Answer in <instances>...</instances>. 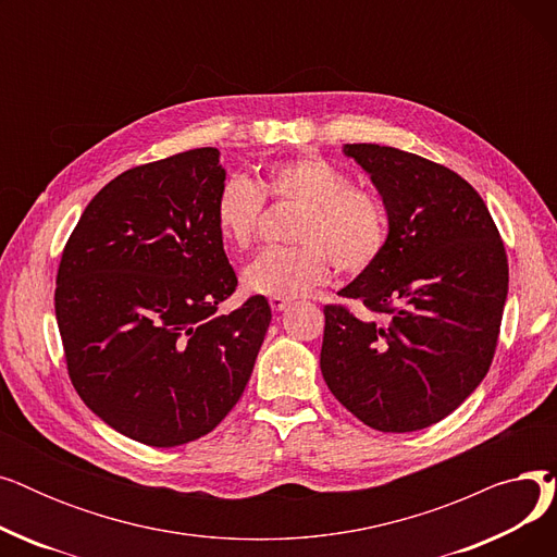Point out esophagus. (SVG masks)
Returning <instances> with one entry per match:
<instances>
[{"label":"esophagus","mask_w":557,"mask_h":557,"mask_svg":"<svg viewBox=\"0 0 557 557\" xmlns=\"http://www.w3.org/2000/svg\"><path fill=\"white\" fill-rule=\"evenodd\" d=\"M269 305H271V309H273V311H284V309L290 305V300H288V298H277V296H275V298H271V300H269Z\"/></svg>","instance_id":"34e87169"}]
</instances>
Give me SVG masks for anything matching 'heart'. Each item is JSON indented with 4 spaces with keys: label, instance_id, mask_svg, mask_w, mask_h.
Masks as SVG:
<instances>
[{
    "label": "heart",
    "instance_id": "1",
    "mask_svg": "<svg viewBox=\"0 0 557 557\" xmlns=\"http://www.w3.org/2000/svg\"><path fill=\"white\" fill-rule=\"evenodd\" d=\"M263 194L300 205L286 248L263 250L244 271V286L255 296L296 298L325 284L332 261L343 273H361L382 255L388 216L382 200L352 185L323 158H296L273 164L261 183L234 173L214 202L219 237L230 250H248L255 242Z\"/></svg>",
    "mask_w": 557,
    "mask_h": 557
}]
</instances>
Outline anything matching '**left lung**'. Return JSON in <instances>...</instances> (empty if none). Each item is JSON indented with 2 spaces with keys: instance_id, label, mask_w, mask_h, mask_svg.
I'll return each instance as SVG.
<instances>
[{
  "instance_id": "obj_1",
  "label": "left lung",
  "mask_w": 557,
  "mask_h": 557,
  "mask_svg": "<svg viewBox=\"0 0 557 557\" xmlns=\"http://www.w3.org/2000/svg\"><path fill=\"white\" fill-rule=\"evenodd\" d=\"M388 214V239L325 307L320 370L363 424L408 433L447 418L490 370L508 259L483 198L451 169L393 146L345 144Z\"/></svg>"
}]
</instances>
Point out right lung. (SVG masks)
Segmentation results:
<instances>
[{
    "mask_svg": "<svg viewBox=\"0 0 557 557\" xmlns=\"http://www.w3.org/2000/svg\"><path fill=\"white\" fill-rule=\"evenodd\" d=\"M212 146L124 171L81 214L55 277V320L78 397L151 447L210 433L239 401L271 325L237 288L214 221Z\"/></svg>",
    "mask_w": 557,
    "mask_h": 557,
    "instance_id": "obj_1",
    "label": "right lung"
}]
</instances>
